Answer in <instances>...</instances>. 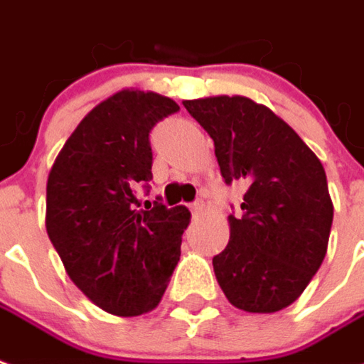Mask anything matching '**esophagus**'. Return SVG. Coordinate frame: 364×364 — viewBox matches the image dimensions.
Instances as JSON below:
<instances>
[{
    "instance_id": "1",
    "label": "esophagus",
    "mask_w": 364,
    "mask_h": 364,
    "mask_svg": "<svg viewBox=\"0 0 364 364\" xmlns=\"http://www.w3.org/2000/svg\"><path fill=\"white\" fill-rule=\"evenodd\" d=\"M191 213H193V217H199L200 213H203V203H193L191 205Z\"/></svg>"
}]
</instances>
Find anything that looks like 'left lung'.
<instances>
[{"label":"left lung","mask_w":364,"mask_h":364,"mask_svg":"<svg viewBox=\"0 0 364 364\" xmlns=\"http://www.w3.org/2000/svg\"><path fill=\"white\" fill-rule=\"evenodd\" d=\"M183 106L215 141L225 181L248 185L242 217H228L230 240L213 258L218 286L248 314L291 306L327 254L333 203L323 165L286 122L246 96Z\"/></svg>","instance_id":"1"}]
</instances>
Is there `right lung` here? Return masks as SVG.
Returning a JSON list of instances; mask_svg holds the SVG:
<instances>
[{
  "instance_id": "obj_1",
  "label": "right lung",
  "mask_w": 364,
  "mask_h": 364,
  "mask_svg": "<svg viewBox=\"0 0 364 364\" xmlns=\"http://www.w3.org/2000/svg\"><path fill=\"white\" fill-rule=\"evenodd\" d=\"M177 110L161 94H112L86 114L50 167L47 235L76 288L112 315L157 307L181 256L189 208L159 200L134 208L136 187L151 181L149 132Z\"/></svg>"
}]
</instances>
